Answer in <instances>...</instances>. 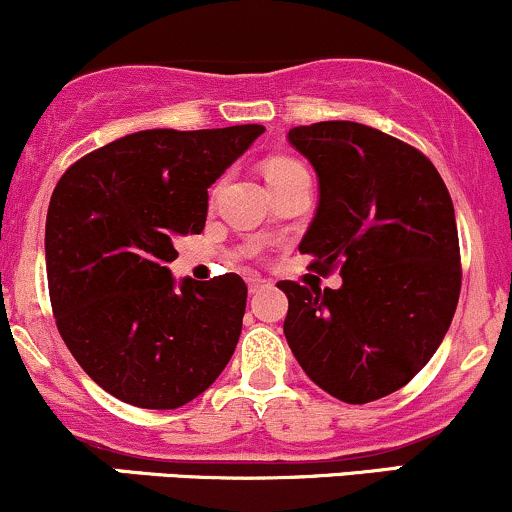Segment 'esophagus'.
Listing matches in <instances>:
<instances>
[{
  "label": "esophagus",
  "mask_w": 512,
  "mask_h": 512,
  "mask_svg": "<svg viewBox=\"0 0 512 512\" xmlns=\"http://www.w3.org/2000/svg\"><path fill=\"white\" fill-rule=\"evenodd\" d=\"M264 286H267V281H264V279H255V276H250V279H248V289H250L252 296H255L257 291H262Z\"/></svg>",
  "instance_id": "34e87169"
}]
</instances>
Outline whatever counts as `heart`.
<instances>
[{"label": "heart", "instance_id": "heart-1", "mask_svg": "<svg viewBox=\"0 0 512 512\" xmlns=\"http://www.w3.org/2000/svg\"><path fill=\"white\" fill-rule=\"evenodd\" d=\"M296 170H305L298 161H291V158H274V161L267 163L264 173H267V180L284 178V175L296 173Z\"/></svg>", "mask_w": 512, "mask_h": 512}]
</instances>
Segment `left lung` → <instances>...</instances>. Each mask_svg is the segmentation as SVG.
Returning <instances> with one entry per match:
<instances>
[{"label":"left lung","instance_id":"obj_1","mask_svg":"<svg viewBox=\"0 0 512 512\" xmlns=\"http://www.w3.org/2000/svg\"><path fill=\"white\" fill-rule=\"evenodd\" d=\"M320 204L298 250L339 289L281 281L284 334L310 380L366 404L399 390L431 361L460 298V240L436 166L380 129L349 120L293 127Z\"/></svg>","mask_w":512,"mask_h":512}]
</instances>
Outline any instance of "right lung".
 Listing matches in <instances>:
<instances>
[{"label": "right lung", "instance_id": "obj_1", "mask_svg": "<svg viewBox=\"0 0 512 512\" xmlns=\"http://www.w3.org/2000/svg\"><path fill=\"white\" fill-rule=\"evenodd\" d=\"M264 132L144 129L76 161L45 221L50 301L64 344L105 392L178 409L231 361L248 286L238 274L175 281V238L202 233L209 187Z\"/></svg>", "mask_w": 512, "mask_h": 512}]
</instances>
